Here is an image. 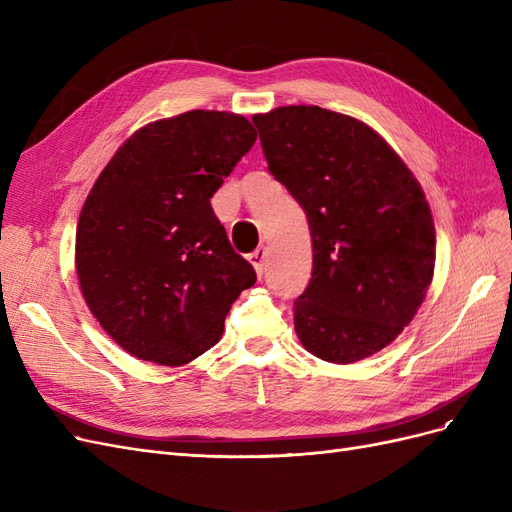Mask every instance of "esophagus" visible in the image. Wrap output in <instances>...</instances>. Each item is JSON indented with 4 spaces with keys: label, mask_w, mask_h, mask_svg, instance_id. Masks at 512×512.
I'll return each instance as SVG.
<instances>
[{
    "label": "esophagus",
    "mask_w": 512,
    "mask_h": 512,
    "mask_svg": "<svg viewBox=\"0 0 512 512\" xmlns=\"http://www.w3.org/2000/svg\"><path fill=\"white\" fill-rule=\"evenodd\" d=\"M267 256H269V252H267V247H265V245H260L258 250H254V252L250 254V262H252V267L256 269V273H258V275L262 273V269H265V260H267Z\"/></svg>",
    "instance_id": "34e87169"
}]
</instances>
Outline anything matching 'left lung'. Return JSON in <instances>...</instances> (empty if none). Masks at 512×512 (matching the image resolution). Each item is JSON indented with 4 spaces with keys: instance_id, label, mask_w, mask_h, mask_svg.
<instances>
[{
    "instance_id": "obj_1",
    "label": "left lung",
    "mask_w": 512,
    "mask_h": 512,
    "mask_svg": "<svg viewBox=\"0 0 512 512\" xmlns=\"http://www.w3.org/2000/svg\"><path fill=\"white\" fill-rule=\"evenodd\" d=\"M271 175L307 213L314 271L294 331L318 359L348 365L408 327L436 267L421 183L367 123L320 106L254 115Z\"/></svg>"
}]
</instances>
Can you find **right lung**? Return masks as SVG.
Listing matches in <instances>:
<instances>
[{
  "mask_svg": "<svg viewBox=\"0 0 512 512\" xmlns=\"http://www.w3.org/2000/svg\"><path fill=\"white\" fill-rule=\"evenodd\" d=\"M256 143L250 121L188 111L136 130L89 190L74 269L89 312L141 361L179 367L220 342L256 271L211 196Z\"/></svg>",
  "mask_w": 512,
  "mask_h": 512,
  "instance_id": "add662e5",
  "label": "right lung"
}]
</instances>
